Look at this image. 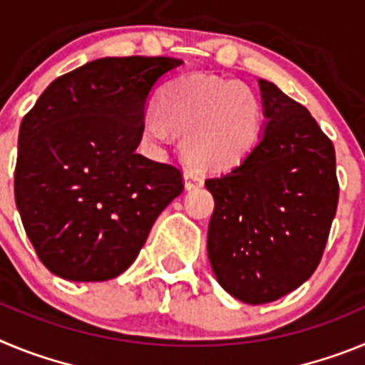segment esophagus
Returning <instances> with one entry per match:
<instances>
[{
  "mask_svg": "<svg viewBox=\"0 0 365 365\" xmlns=\"http://www.w3.org/2000/svg\"><path fill=\"white\" fill-rule=\"evenodd\" d=\"M202 182H205L202 175H199L197 172H192V170H186V172H185V186H186V190L199 188V186H202Z\"/></svg>",
  "mask_w": 365,
  "mask_h": 365,
  "instance_id": "34e87169",
  "label": "esophagus"
}]
</instances>
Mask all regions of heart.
Instances as JSON below:
<instances>
[{"label": "heart", "mask_w": 365, "mask_h": 365, "mask_svg": "<svg viewBox=\"0 0 365 365\" xmlns=\"http://www.w3.org/2000/svg\"><path fill=\"white\" fill-rule=\"evenodd\" d=\"M263 108L252 87L193 73L168 83L157 109L143 117V137L153 146L180 137V155L201 172H228L256 150Z\"/></svg>", "instance_id": "heart-1"}]
</instances>
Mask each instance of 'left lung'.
<instances>
[{"instance_id":"1","label":"left lung","mask_w":365,"mask_h":365,"mask_svg":"<svg viewBox=\"0 0 365 365\" xmlns=\"http://www.w3.org/2000/svg\"><path fill=\"white\" fill-rule=\"evenodd\" d=\"M265 131L214 195L208 257L219 285L250 305L276 302L320 265L338 206L336 155L307 108L259 80Z\"/></svg>"}]
</instances>
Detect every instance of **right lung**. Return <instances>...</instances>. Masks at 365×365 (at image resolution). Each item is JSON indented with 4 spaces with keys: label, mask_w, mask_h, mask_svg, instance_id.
<instances>
[{
    "label": "right lung",
    "mask_w": 365,
    "mask_h": 365,
    "mask_svg": "<svg viewBox=\"0 0 365 365\" xmlns=\"http://www.w3.org/2000/svg\"><path fill=\"white\" fill-rule=\"evenodd\" d=\"M182 60L100 58L58 76L19 125L14 197L38 257L71 282L117 278L185 190L137 153L148 98Z\"/></svg>",
    "instance_id": "right-lung-1"
}]
</instances>
